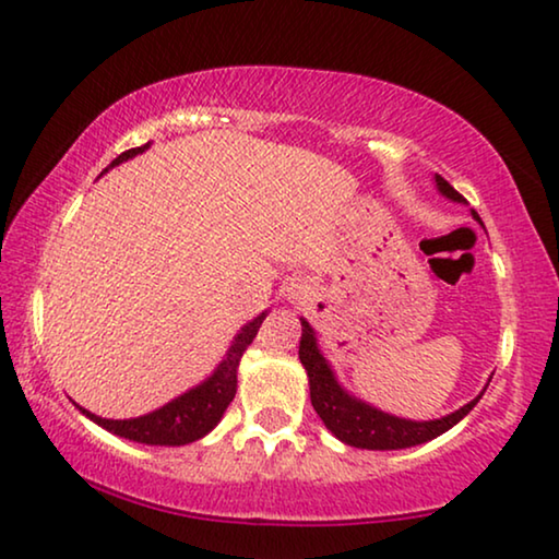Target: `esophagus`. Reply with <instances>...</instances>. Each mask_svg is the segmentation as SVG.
I'll use <instances>...</instances> for the list:
<instances>
[{
  "label": "esophagus",
  "instance_id": "34e87169",
  "mask_svg": "<svg viewBox=\"0 0 559 559\" xmlns=\"http://www.w3.org/2000/svg\"><path fill=\"white\" fill-rule=\"evenodd\" d=\"M305 293H307V289H305L302 282H289V285L285 287V293H282V297H285L287 302H299V299L305 297Z\"/></svg>",
  "mask_w": 559,
  "mask_h": 559
}]
</instances>
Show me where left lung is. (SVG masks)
Masks as SVG:
<instances>
[{
	"label": "left lung",
	"instance_id": "obj_1",
	"mask_svg": "<svg viewBox=\"0 0 559 559\" xmlns=\"http://www.w3.org/2000/svg\"><path fill=\"white\" fill-rule=\"evenodd\" d=\"M436 189H439L441 197H447L456 204H466V199L451 186L443 181L439 174H433ZM472 216L481 224L479 214L472 209ZM484 226V224H481ZM302 322V337H299V362L305 366L307 383H310V401L312 408L318 411L322 424L328 426V431L340 439L347 447L355 449H370V451H399V449H411L418 447V443H426L436 439V436L447 433L449 428H454L461 418H464L468 411H472L479 399L487 391V385L481 388V393L476 395L461 406L454 414H447L433 420H414V418H401L393 414H385L376 406H370L368 401L353 395L347 388L340 383L335 376V368L330 366V360L322 355L318 335L310 322L299 318Z\"/></svg>",
	"mask_w": 559,
	"mask_h": 559
}]
</instances>
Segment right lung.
<instances>
[{
	"label": "right lung",
	"instance_id": "right-lung-1",
	"mask_svg": "<svg viewBox=\"0 0 559 559\" xmlns=\"http://www.w3.org/2000/svg\"><path fill=\"white\" fill-rule=\"evenodd\" d=\"M151 143L141 145V148H131L112 160V166L123 164V160H131L139 156V153L148 151ZM105 168V171H108ZM266 318V310L257 314L254 320H249L245 328L234 335L229 350L222 358L219 366L214 368V373L201 380L189 391L176 395L164 406L151 411V414L135 416V418H103L95 416L91 411L78 406L75 408L83 414L85 418H91L93 424H98L105 431L120 436V439L135 441V443H148V447H186V443L204 439L209 431H214L216 424H219L224 411L229 408V403L237 395V370H239V360L241 355L252 340L257 337V330H260L262 320Z\"/></svg>",
	"mask_w": 559,
	"mask_h": 559
}]
</instances>
